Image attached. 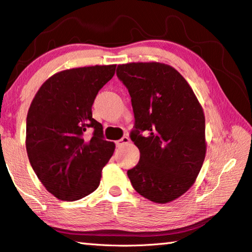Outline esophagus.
I'll list each match as a JSON object with an SVG mask.
<instances>
[{
    "label": "esophagus",
    "mask_w": 252,
    "mask_h": 252,
    "mask_svg": "<svg viewBox=\"0 0 252 252\" xmlns=\"http://www.w3.org/2000/svg\"><path fill=\"white\" fill-rule=\"evenodd\" d=\"M127 143H130V139L127 138V136H123L122 139L118 140L117 146L118 147H123V146H126V144H127Z\"/></svg>",
    "instance_id": "34e87169"
}]
</instances>
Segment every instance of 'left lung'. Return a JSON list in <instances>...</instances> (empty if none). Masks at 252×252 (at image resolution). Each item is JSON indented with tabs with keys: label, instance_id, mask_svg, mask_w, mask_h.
<instances>
[{
	"label": "left lung",
	"instance_id": "8db88e82",
	"mask_svg": "<svg viewBox=\"0 0 252 252\" xmlns=\"http://www.w3.org/2000/svg\"><path fill=\"white\" fill-rule=\"evenodd\" d=\"M117 75L129 90L135 125L131 140L140 160L127 170L132 187L156 203L186 193L206 158V119L187 80L171 65L131 62ZM148 132L147 137L140 131Z\"/></svg>",
	"mask_w": 252,
	"mask_h": 252
}]
</instances>
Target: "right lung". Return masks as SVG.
I'll return each instance as SVG.
<instances>
[{"label": "right lung", "instance_id": "add662e5", "mask_svg": "<svg viewBox=\"0 0 252 252\" xmlns=\"http://www.w3.org/2000/svg\"><path fill=\"white\" fill-rule=\"evenodd\" d=\"M117 64L64 70L45 81L27 117L28 157L34 172L55 198L75 201L100 185L101 172L116 144L103 138L92 118L100 89L112 79ZM94 130L92 137L86 132Z\"/></svg>", "mask_w": 252, "mask_h": 252}]
</instances>
